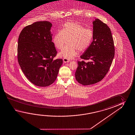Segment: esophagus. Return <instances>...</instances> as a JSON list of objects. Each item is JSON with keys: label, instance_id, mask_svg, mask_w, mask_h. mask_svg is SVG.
I'll list each match as a JSON object with an SVG mask.
<instances>
[{"label": "esophagus", "instance_id": "obj_1", "mask_svg": "<svg viewBox=\"0 0 135 135\" xmlns=\"http://www.w3.org/2000/svg\"><path fill=\"white\" fill-rule=\"evenodd\" d=\"M63 61L65 63H66V62H70V60L67 59H66V58H64L63 59Z\"/></svg>", "mask_w": 135, "mask_h": 135}]
</instances>
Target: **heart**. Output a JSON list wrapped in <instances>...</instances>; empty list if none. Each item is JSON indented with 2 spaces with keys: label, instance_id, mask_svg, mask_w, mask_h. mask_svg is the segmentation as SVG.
I'll return each mask as SVG.
<instances>
[{
  "label": "heart",
  "instance_id": "1",
  "mask_svg": "<svg viewBox=\"0 0 135 135\" xmlns=\"http://www.w3.org/2000/svg\"><path fill=\"white\" fill-rule=\"evenodd\" d=\"M93 38V32L89 28L77 22H68L65 23L61 31L55 33L53 38L54 46L61 50L67 41L68 44L59 53V56L67 59L75 57L79 51L86 49L90 45Z\"/></svg>",
  "mask_w": 135,
  "mask_h": 135
}]
</instances>
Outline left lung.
I'll return each mask as SVG.
<instances>
[{"instance_id": "1", "label": "left lung", "mask_w": 135, "mask_h": 135, "mask_svg": "<svg viewBox=\"0 0 135 135\" xmlns=\"http://www.w3.org/2000/svg\"><path fill=\"white\" fill-rule=\"evenodd\" d=\"M93 41L80 56L88 61H78L75 78L85 86L100 81L108 72L114 56V42L110 30L98 19L93 22Z\"/></svg>"}]
</instances>
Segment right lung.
Instances as JSON below:
<instances>
[{
    "label": "right lung",
    "instance_id": "add662e5",
    "mask_svg": "<svg viewBox=\"0 0 135 135\" xmlns=\"http://www.w3.org/2000/svg\"><path fill=\"white\" fill-rule=\"evenodd\" d=\"M47 21L36 22L25 27L18 38L17 58L22 72L32 83L49 86L55 82L62 59L54 60L57 51Z\"/></svg>",
    "mask_w": 135,
    "mask_h": 135
}]
</instances>
